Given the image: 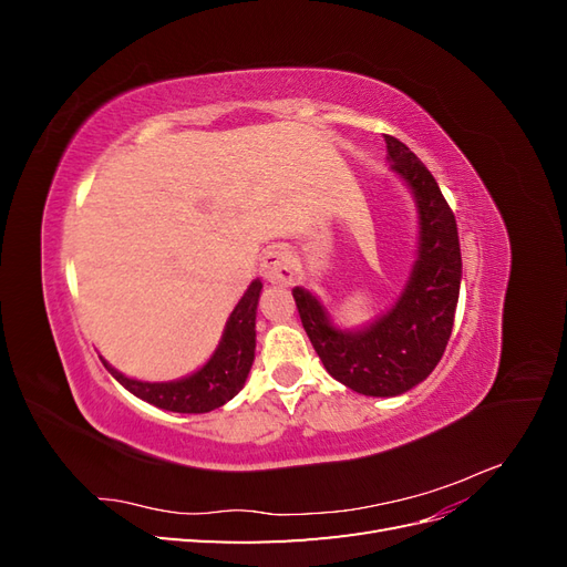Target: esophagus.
I'll list each match as a JSON object with an SVG mask.
<instances>
[{
    "label": "esophagus",
    "instance_id": "34e87169",
    "mask_svg": "<svg viewBox=\"0 0 567 567\" xmlns=\"http://www.w3.org/2000/svg\"><path fill=\"white\" fill-rule=\"evenodd\" d=\"M260 271H262V279L271 286H290L296 281L293 265H290V255L279 248H271L262 255Z\"/></svg>",
    "mask_w": 567,
    "mask_h": 567
}]
</instances>
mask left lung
I'll return each instance as SVG.
<instances>
[{"mask_svg":"<svg viewBox=\"0 0 567 567\" xmlns=\"http://www.w3.org/2000/svg\"><path fill=\"white\" fill-rule=\"evenodd\" d=\"M388 163L416 205V260L383 315L346 329L302 286L293 298L307 336L336 381L367 398H398L433 373L452 336L461 288L454 213L435 177L400 140L385 134Z\"/></svg>","mask_w":567,"mask_h":567,"instance_id":"8db88e82","label":"left lung"}]
</instances>
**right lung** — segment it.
Returning a JSON list of instances; mask_svg holds the SVG:
<instances>
[{
	"mask_svg": "<svg viewBox=\"0 0 567 567\" xmlns=\"http://www.w3.org/2000/svg\"><path fill=\"white\" fill-rule=\"evenodd\" d=\"M262 281L255 279L231 310L225 331L208 362L175 381H140L117 371L104 357L101 362L113 379L153 406L177 414H205L234 400L244 390L255 359V315Z\"/></svg>",
	"mask_w": 567,
	"mask_h": 567,
	"instance_id": "obj_1",
	"label": "right lung"
}]
</instances>
